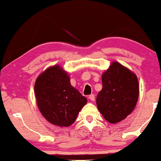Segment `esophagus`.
I'll return each mask as SVG.
<instances>
[{"label":"esophagus","instance_id":"34e87169","mask_svg":"<svg viewBox=\"0 0 161 161\" xmlns=\"http://www.w3.org/2000/svg\"><path fill=\"white\" fill-rule=\"evenodd\" d=\"M88 98L91 100L92 101H95V95H93V94H92V95H90L89 96H88Z\"/></svg>","mask_w":161,"mask_h":161}]
</instances>
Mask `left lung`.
<instances>
[{
	"mask_svg": "<svg viewBox=\"0 0 161 161\" xmlns=\"http://www.w3.org/2000/svg\"><path fill=\"white\" fill-rule=\"evenodd\" d=\"M103 88L97 96L98 110L110 123L126 118L137 104L139 86L137 76L117 62H113L101 77Z\"/></svg>",
	"mask_w": 161,
	"mask_h": 161,
	"instance_id": "left-lung-1",
	"label": "left lung"
}]
</instances>
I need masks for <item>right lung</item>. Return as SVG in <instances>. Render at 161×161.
I'll use <instances>...</instances> for the list:
<instances>
[{
	"label": "right lung",
	"mask_w": 161,
	"mask_h": 161,
	"mask_svg": "<svg viewBox=\"0 0 161 161\" xmlns=\"http://www.w3.org/2000/svg\"><path fill=\"white\" fill-rule=\"evenodd\" d=\"M35 95L44 117L61 127L73 124L87 103L86 97L71 86L67 73L57 65L47 68L37 78Z\"/></svg>",
	"instance_id": "add662e5"
}]
</instances>
